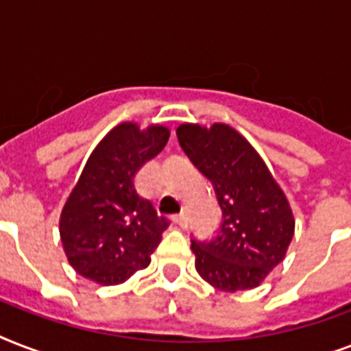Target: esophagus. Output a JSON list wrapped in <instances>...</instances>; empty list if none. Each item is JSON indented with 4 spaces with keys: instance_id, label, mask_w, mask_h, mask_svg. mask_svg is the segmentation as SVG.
Listing matches in <instances>:
<instances>
[{
    "instance_id": "34e87169",
    "label": "esophagus",
    "mask_w": 351,
    "mask_h": 351,
    "mask_svg": "<svg viewBox=\"0 0 351 351\" xmlns=\"http://www.w3.org/2000/svg\"><path fill=\"white\" fill-rule=\"evenodd\" d=\"M173 220H175V224H178L180 228H187V215L186 213L175 215V217H173Z\"/></svg>"
}]
</instances>
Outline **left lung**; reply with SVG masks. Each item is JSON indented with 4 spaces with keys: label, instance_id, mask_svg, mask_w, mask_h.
<instances>
[{
    "label": "left lung",
    "instance_id": "8db88e82",
    "mask_svg": "<svg viewBox=\"0 0 351 351\" xmlns=\"http://www.w3.org/2000/svg\"><path fill=\"white\" fill-rule=\"evenodd\" d=\"M184 153L215 186L219 234L191 240L198 275L222 291L256 288L286 256L295 233L288 198L256 149L228 123H182Z\"/></svg>",
    "mask_w": 351,
    "mask_h": 351
}]
</instances>
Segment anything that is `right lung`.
I'll return each instance as SVG.
<instances>
[{
    "mask_svg": "<svg viewBox=\"0 0 351 351\" xmlns=\"http://www.w3.org/2000/svg\"><path fill=\"white\" fill-rule=\"evenodd\" d=\"M169 132L123 121L90 153L60 215L63 251L82 277L114 286L149 266L167 220L138 195L134 176L165 147Z\"/></svg>",
    "mask_w": 351,
    "mask_h": 351,
    "instance_id": "1",
    "label": "right lung"
}]
</instances>
